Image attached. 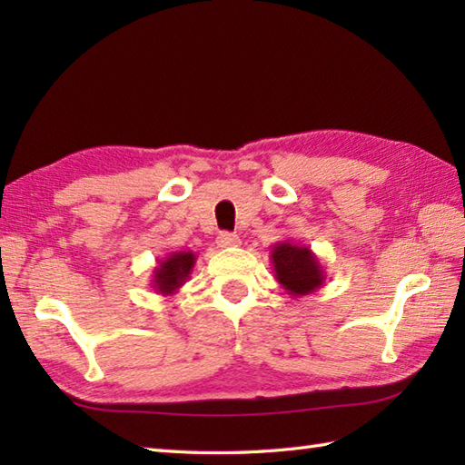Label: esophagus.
<instances>
[{
    "mask_svg": "<svg viewBox=\"0 0 465 465\" xmlns=\"http://www.w3.org/2000/svg\"><path fill=\"white\" fill-rule=\"evenodd\" d=\"M215 242H217V245H220V248H238V245L242 243L238 235L230 233V232H223V233L217 235Z\"/></svg>",
    "mask_w": 465,
    "mask_h": 465,
    "instance_id": "obj_1",
    "label": "esophagus"
}]
</instances>
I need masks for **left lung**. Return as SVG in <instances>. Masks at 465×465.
Masks as SVG:
<instances>
[{"label": "left lung", "mask_w": 465, "mask_h": 465, "mask_svg": "<svg viewBox=\"0 0 465 465\" xmlns=\"http://www.w3.org/2000/svg\"><path fill=\"white\" fill-rule=\"evenodd\" d=\"M270 260L273 265L275 280L282 288L295 298L320 290L325 283V270L308 245L292 243L283 240L273 243Z\"/></svg>", "instance_id": "1"}]
</instances>
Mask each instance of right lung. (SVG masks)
Masks as SVG:
<instances>
[{"label":"right lung","instance_id":"right-lung-1","mask_svg":"<svg viewBox=\"0 0 465 465\" xmlns=\"http://www.w3.org/2000/svg\"><path fill=\"white\" fill-rule=\"evenodd\" d=\"M197 255L193 252H172L157 260L152 275V288L160 295H173L190 280Z\"/></svg>","mask_w":465,"mask_h":465}]
</instances>
